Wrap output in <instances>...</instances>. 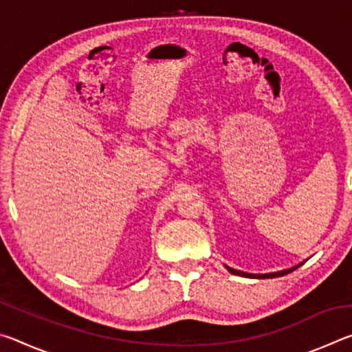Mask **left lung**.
<instances>
[{"instance_id":"8db88e82","label":"left lung","mask_w":352,"mask_h":352,"mask_svg":"<svg viewBox=\"0 0 352 352\" xmlns=\"http://www.w3.org/2000/svg\"><path fill=\"white\" fill-rule=\"evenodd\" d=\"M305 264V262H301V264H298L295 267H290V269H285V270H281V272H272V273H247V272H241V270H236V269H231V267L225 265V269L228 270L230 273H233V275H237V276H243V278H254V279H265V278H278V276H284L287 275V273L294 272L295 269H298V267Z\"/></svg>"}]
</instances>
